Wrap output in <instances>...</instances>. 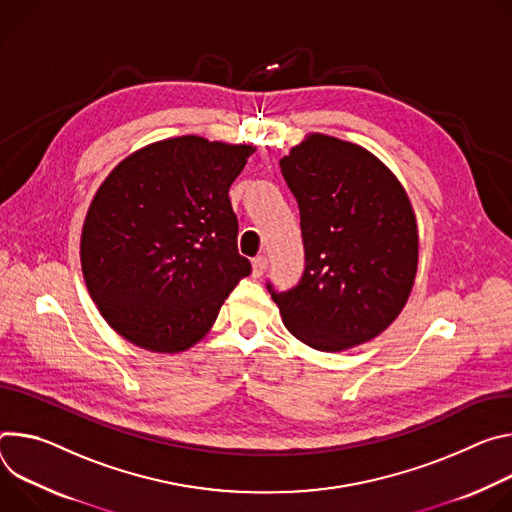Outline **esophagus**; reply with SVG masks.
Instances as JSON below:
<instances>
[{
  "instance_id": "34e87169",
  "label": "esophagus",
  "mask_w": 512,
  "mask_h": 512,
  "mask_svg": "<svg viewBox=\"0 0 512 512\" xmlns=\"http://www.w3.org/2000/svg\"><path fill=\"white\" fill-rule=\"evenodd\" d=\"M266 268H268V258H266V256H256V258L252 260V272H254V276H262V274L266 272Z\"/></svg>"
}]
</instances>
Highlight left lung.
<instances>
[{"label":"left lung","mask_w":512,"mask_h":512,"mask_svg":"<svg viewBox=\"0 0 512 512\" xmlns=\"http://www.w3.org/2000/svg\"><path fill=\"white\" fill-rule=\"evenodd\" d=\"M299 203L305 270L289 291L266 289L285 327L321 352L382 333L413 289L419 240L411 201L358 144L313 134L280 160Z\"/></svg>","instance_id":"obj_1"}]
</instances>
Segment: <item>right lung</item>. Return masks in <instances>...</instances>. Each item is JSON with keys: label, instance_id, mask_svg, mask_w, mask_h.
<instances>
[{"label": "right lung", "instance_id": "add662e5", "mask_svg": "<svg viewBox=\"0 0 512 512\" xmlns=\"http://www.w3.org/2000/svg\"><path fill=\"white\" fill-rule=\"evenodd\" d=\"M246 144H150L111 170L85 217L81 264L105 321L152 352L197 344L252 264L238 252L230 187Z\"/></svg>", "mask_w": 512, "mask_h": 512}]
</instances>
